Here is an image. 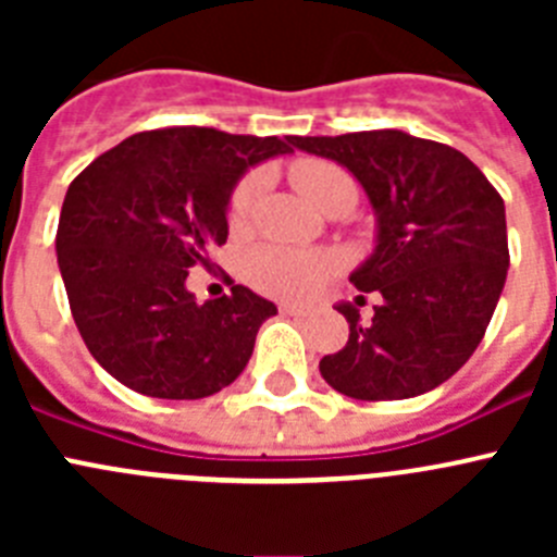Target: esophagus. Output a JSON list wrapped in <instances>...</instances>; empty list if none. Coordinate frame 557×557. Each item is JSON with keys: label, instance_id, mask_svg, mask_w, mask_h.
Returning a JSON list of instances; mask_svg holds the SVG:
<instances>
[{"label": "esophagus", "instance_id": "obj_1", "mask_svg": "<svg viewBox=\"0 0 557 557\" xmlns=\"http://www.w3.org/2000/svg\"><path fill=\"white\" fill-rule=\"evenodd\" d=\"M282 312H284V314H289V318H304V309H298V307H289V304H284V307H282Z\"/></svg>", "mask_w": 557, "mask_h": 557}]
</instances>
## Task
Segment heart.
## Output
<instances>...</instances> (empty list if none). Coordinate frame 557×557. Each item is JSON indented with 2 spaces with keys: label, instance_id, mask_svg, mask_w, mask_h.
Returning a JSON list of instances; mask_svg holds the SVG:
<instances>
[{
  "label": "heart",
  "instance_id": "1",
  "mask_svg": "<svg viewBox=\"0 0 557 557\" xmlns=\"http://www.w3.org/2000/svg\"><path fill=\"white\" fill-rule=\"evenodd\" d=\"M289 181L312 206L326 211L339 195H357L354 181L346 170L332 161L301 159L289 164ZM262 191V175L248 172L236 181L228 198V225L243 231L250 223L256 198ZM339 270V256L332 250H298L284 245H259L245 259V275L256 289L284 298V301H304L321 289L329 275Z\"/></svg>",
  "mask_w": 557,
  "mask_h": 557
}]
</instances>
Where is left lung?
<instances>
[{"label": "left lung", "instance_id": "left-lung-1", "mask_svg": "<svg viewBox=\"0 0 557 557\" xmlns=\"http://www.w3.org/2000/svg\"><path fill=\"white\" fill-rule=\"evenodd\" d=\"M289 145L346 166L376 211V248L351 284L379 301L368 323L351 304L337 307L348 343L321 359L323 379L359 401L444 385L480 346L505 287L499 191L460 150L401 131L289 136Z\"/></svg>", "mask_w": 557, "mask_h": 557}]
</instances>
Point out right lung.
Listing matches in <instances>:
<instances>
[{
    "label": "right lung",
    "instance_id": "right-lung-1",
    "mask_svg": "<svg viewBox=\"0 0 557 557\" xmlns=\"http://www.w3.org/2000/svg\"><path fill=\"white\" fill-rule=\"evenodd\" d=\"M287 141L198 125L133 133L69 184L58 268L83 343L116 382L152 398H203L245 371L275 304L243 284L198 304L186 275L228 239L239 175L293 152Z\"/></svg>",
    "mask_w": 557,
    "mask_h": 557
}]
</instances>
